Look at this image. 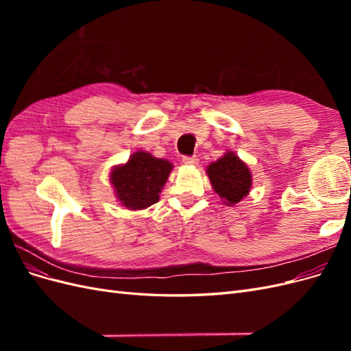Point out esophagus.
<instances>
[{
	"mask_svg": "<svg viewBox=\"0 0 351 351\" xmlns=\"http://www.w3.org/2000/svg\"><path fill=\"white\" fill-rule=\"evenodd\" d=\"M183 164L184 165H197L199 164V159H197V156H184L183 158Z\"/></svg>",
	"mask_w": 351,
	"mask_h": 351,
	"instance_id": "esophagus-1",
	"label": "esophagus"
}]
</instances>
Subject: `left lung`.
Wrapping results in <instances>:
<instances>
[{"label":"left lung","instance_id":"obj_1","mask_svg":"<svg viewBox=\"0 0 351 351\" xmlns=\"http://www.w3.org/2000/svg\"><path fill=\"white\" fill-rule=\"evenodd\" d=\"M206 176L214 192L227 206L239 204L252 189V173L247 164L232 151H227L206 167Z\"/></svg>","mask_w":351,"mask_h":351}]
</instances>
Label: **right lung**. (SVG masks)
<instances>
[{"instance_id":"right-lung-1","label":"right lung","mask_w":351,"mask_h":351,"mask_svg":"<svg viewBox=\"0 0 351 351\" xmlns=\"http://www.w3.org/2000/svg\"><path fill=\"white\" fill-rule=\"evenodd\" d=\"M174 165L146 151L130 155L127 162L112 167L110 182L117 200L130 210L149 208L159 200Z\"/></svg>"}]
</instances>
